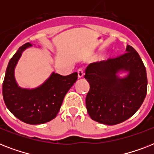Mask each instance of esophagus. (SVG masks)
<instances>
[{"label": "esophagus", "instance_id": "obj_1", "mask_svg": "<svg viewBox=\"0 0 154 154\" xmlns=\"http://www.w3.org/2000/svg\"><path fill=\"white\" fill-rule=\"evenodd\" d=\"M84 70L82 69H79L77 70V76H78V78H82L83 76H84Z\"/></svg>", "mask_w": 154, "mask_h": 154}]
</instances>
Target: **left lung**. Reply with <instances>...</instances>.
I'll use <instances>...</instances> for the list:
<instances>
[{
    "label": "left lung",
    "mask_w": 154,
    "mask_h": 154,
    "mask_svg": "<svg viewBox=\"0 0 154 154\" xmlns=\"http://www.w3.org/2000/svg\"><path fill=\"white\" fill-rule=\"evenodd\" d=\"M127 72L124 78L119 72ZM85 78L90 85L85 98L92 119L109 125L131 117L142 105L147 94L146 69L137 52L127 45L117 57L89 64Z\"/></svg>",
    "instance_id": "obj_1"
}]
</instances>
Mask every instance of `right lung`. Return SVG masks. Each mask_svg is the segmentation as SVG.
I'll return each instance as SVG.
<instances>
[{"instance_id": "right-lung-1", "label": "right lung", "mask_w": 154, "mask_h": 154, "mask_svg": "<svg viewBox=\"0 0 154 154\" xmlns=\"http://www.w3.org/2000/svg\"><path fill=\"white\" fill-rule=\"evenodd\" d=\"M31 46V43L23 45L10 59L2 94L6 106L17 118L27 124H44L57 115L65 94L77 80V72L61 76L53 72L43 84L35 89L20 88L16 82L14 70L24 50Z\"/></svg>"}]
</instances>
